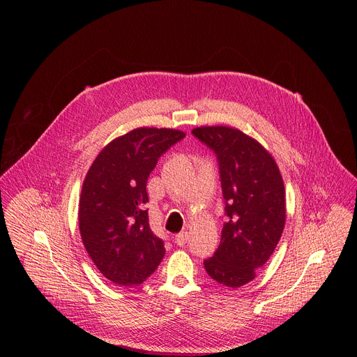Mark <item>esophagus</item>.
<instances>
[{
	"label": "esophagus",
	"instance_id": "esophagus-1",
	"mask_svg": "<svg viewBox=\"0 0 357 357\" xmlns=\"http://www.w3.org/2000/svg\"><path fill=\"white\" fill-rule=\"evenodd\" d=\"M188 238H189L188 233H186V231H182V233H179V234L175 236V243H176L179 247H183V245L188 243Z\"/></svg>",
	"mask_w": 357,
	"mask_h": 357
}]
</instances>
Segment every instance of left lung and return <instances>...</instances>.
<instances>
[{
  "mask_svg": "<svg viewBox=\"0 0 357 357\" xmlns=\"http://www.w3.org/2000/svg\"><path fill=\"white\" fill-rule=\"evenodd\" d=\"M192 134L218 160L225 197L220 244L203 261L209 277L229 288L254 280L271 257L285 225V189L264 146L230 127H199Z\"/></svg>",
  "mask_w": 357,
  "mask_h": 357,
  "instance_id": "obj_1",
  "label": "left lung"
}]
</instances>
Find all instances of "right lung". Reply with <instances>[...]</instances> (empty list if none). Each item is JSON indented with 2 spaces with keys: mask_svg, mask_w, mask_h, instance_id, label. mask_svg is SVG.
<instances>
[{
  "mask_svg": "<svg viewBox=\"0 0 357 357\" xmlns=\"http://www.w3.org/2000/svg\"><path fill=\"white\" fill-rule=\"evenodd\" d=\"M185 132L135 128L113 139L90 167L82 188L79 229L94 266L116 285L142 284L165 256L149 227L146 181Z\"/></svg>",
  "mask_w": 357,
  "mask_h": 357,
  "instance_id": "obj_1",
  "label": "right lung"
}]
</instances>
